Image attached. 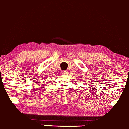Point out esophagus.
I'll list each match as a JSON object with an SVG mask.
<instances>
[{"instance_id": "34e87169", "label": "esophagus", "mask_w": 129, "mask_h": 129, "mask_svg": "<svg viewBox=\"0 0 129 129\" xmlns=\"http://www.w3.org/2000/svg\"><path fill=\"white\" fill-rule=\"evenodd\" d=\"M62 74H68V72L67 71H62Z\"/></svg>"}]
</instances>
